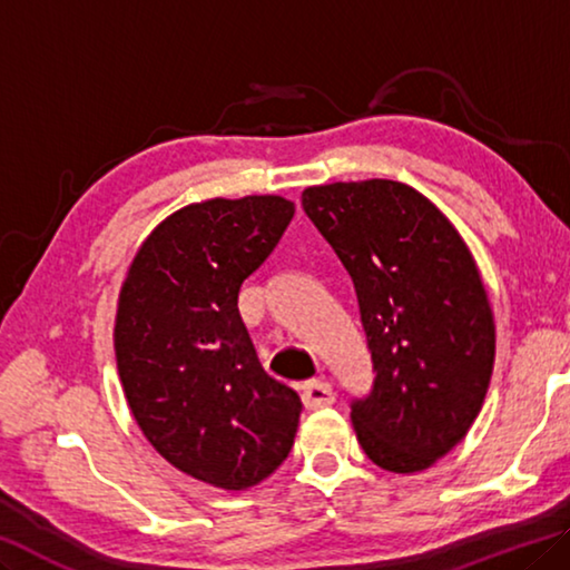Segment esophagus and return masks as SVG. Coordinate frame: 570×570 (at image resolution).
<instances>
[{
    "instance_id": "34e87169",
    "label": "esophagus",
    "mask_w": 570,
    "mask_h": 570,
    "mask_svg": "<svg viewBox=\"0 0 570 570\" xmlns=\"http://www.w3.org/2000/svg\"><path fill=\"white\" fill-rule=\"evenodd\" d=\"M302 401L309 411H317L324 409V405H332L334 403V391L330 383L324 381H309L304 383L302 387Z\"/></svg>"
}]
</instances>
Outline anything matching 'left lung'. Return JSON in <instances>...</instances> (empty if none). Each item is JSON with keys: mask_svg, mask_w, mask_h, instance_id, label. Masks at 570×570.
<instances>
[{"mask_svg": "<svg viewBox=\"0 0 570 570\" xmlns=\"http://www.w3.org/2000/svg\"><path fill=\"white\" fill-rule=\"evenodd\" d=\"M304 213L355 284L373 387L350 403L367 459L429 469L466 436L494 365L480 271L454 225L393 179L306 187Z\"/></svg>", "mask_w": 570, "mask_h": 570, "instance_id": "1", "label": "left lung"}]
</instances>
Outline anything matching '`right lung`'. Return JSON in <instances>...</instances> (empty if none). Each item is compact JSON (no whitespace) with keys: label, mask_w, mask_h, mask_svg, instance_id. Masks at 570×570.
<instances>
[{"label":"right lung","mask_w":570,"mask_h":570,"mask_svg":"<svg viewBox=\"0 0 570 570\" xmlns=\"http://www.w3.org/2000/svg\"><path fill=\"white\" fill-rule=\"evenodd\" d=\"M278 195L187 205L144 240L119 294L114 347L144 436L171 466L220 490L274 474L294 446L302 401L258 363L240 284L282 240Z\"/></svg>","instance_id":"obj_1"}]
</instances>
